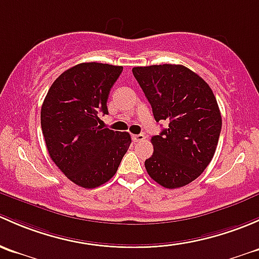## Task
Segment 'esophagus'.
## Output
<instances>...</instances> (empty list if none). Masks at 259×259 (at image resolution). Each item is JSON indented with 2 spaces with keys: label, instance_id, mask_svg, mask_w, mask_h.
<instances>
[{
  "label": "esophagus",
  "instance_id": "esophagus-1",
  "mask_svg": "<svg viewBox=\"0 0 259 259\" xmlns=\"http://www.w3.org/2000/svg\"><path fill=\"white\" fill-rule=\"evenodd\" d=\"M132 140H133V142H142V141L146 140V136L145 135H133Z\"/></svg>",
  "mask_w": 259,
  "mask_h": 259
}]
</instances>
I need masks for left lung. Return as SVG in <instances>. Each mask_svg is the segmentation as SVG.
Masks as SVG:
<instances>
[{
	"instance_id": "8db88e82",
	"label": "left lung",
	"mask_w": 259,
	"mask_h": 259,
	"mask_svg": "<svg viewBox=\"0 0 259 259\" xmlns=\"http://www.w3.org/2000/svg\"><path fill=\"white\" fill-rule=\"evenodd\" d=\"M157 122L168 127L153 136L146 159L149 177L164 188H180L202 175L214 156L222 128L217 100L202 77L182 65L133 67Z\"/></svg>"
}]
</instances>
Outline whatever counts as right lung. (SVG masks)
<instances>
[{
	"label": "right lung",
	"mask_w": 259,
	"mask_h": 259,
	"mask_svg": "<svg viewBox=\"0 0 259 259\" xmlns=\"http://www.w3.org/2000/svg\"><path fill=\"white\" fill-rule=\"evenodd\" d=\"M122 66L79 63L57 77L41 108L50 157L63 175L83 188L110 181L131 145V136L98 126Z\"/></svg>",
	"instance_id": "add662e5"
}]
</instances>
